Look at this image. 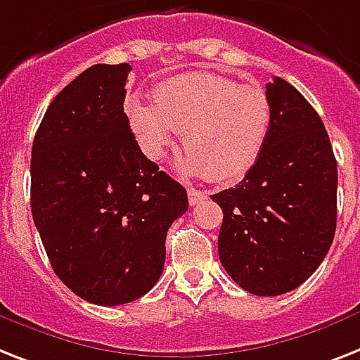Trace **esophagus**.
<instances>
[{
    "label": "esophagus",
    "mask_w": 360,
    "mask_h": 360,
    "mask_svg": "<svg viewBox=\"0 0 360 360\" xmlns=\"http://www.w3.org/2000/svg\"><path fill=\"white\" fill-rule=\"evenodd\" d=\"M186 192H188L190 205H198V203H201L203 200H207V192L194 188V186H188V190H186Z\"/></svg>",
    "instance_id": "esophagus-1"
}]
</instances>
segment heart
<instances>
[{"label":"heart","mask_w":360,"mask_h":360,"mask_svg":"<svg viewBox=\"0 0 360 360\" xmlns=\"http://www.w3.org/2000/svg\"><path fill=\"white\" fill-rule=\"evenodd\" d=\"M125 112L148 159H162L183 133L188 153L181 170L216 183L242 179L271 131V101L261 84H238L210 72L168 79L155 90V101L131 94Z\"/></svg>","instance_id":"obj_1"}]
</instances>
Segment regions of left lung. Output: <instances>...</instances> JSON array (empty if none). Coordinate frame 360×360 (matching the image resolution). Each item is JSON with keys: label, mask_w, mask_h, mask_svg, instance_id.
<instances>
[{"label": "left lung", "mask_w": 360, "mask_h": 360, "mask_svg": "<svg viewBox=\"0 0 360 360\" xmlns=\"http://www.w3.org/2000/svg\"><path fill=\"white\" fill-rule=\"evenodd\" d=\"M271 131L235 188L210 195L224 210L218 253L255 296L294 290L326 259L337 229V159L312 105L285 79L266 84Z\"/></svg>", "instance_id": "1"}]
</instances>
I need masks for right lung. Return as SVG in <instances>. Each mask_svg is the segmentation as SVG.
Here are the masks:
<instances>
[{
	"label": "right lung",
	"mask_w": 360,
	"mask_h": 360,
	"mask_svg": "<svg viewBox=\"0 0 360 360\" xmlns=\"http://www.w3.org/2000/svg\"><path fill=\"white\" fill-rule=\"evenodd\" d=\"M131 66L94 64L49 103L31 151V210L55 274L94 305L151 290L186 190L142 153L124 112Z\"/></svg>",
	"instance_id": "add662e5"
}]
</instances>
